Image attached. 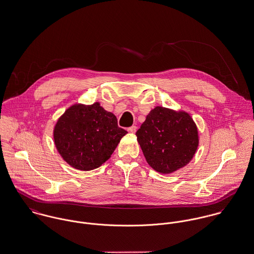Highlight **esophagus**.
Instances as JSON below:
<instances>
[{
    "label": "esophagus",
    "mask_w": 254,
    "mask_h": 254,
    "mask_svg": "<svg viewBox=\"0 0 254 254\" xmlns=\"http://www.w3.org/2000/svg\"><path fill=\"white\" fill-rule=\"evenodd\" d=\"M136 131H137V127L136 126H132L130 128H128V132L131 133V134H135Z\"/></svg>",
    "instance_id": "1"
}]
</instances>
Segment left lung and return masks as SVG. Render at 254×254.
Wrapping results in <instances>:
<instances>
[{
    "instance_id": "8db88e82",
    "label": "left lung",
    "mask_w": 254,
    "mask_h": 254,
    "mask_svg": "<svg viewBox=\"0 0 254 254\" xmlns=\"http://www.w3.org/2000/svg\"><path fill=\"white\" fill-rule=\"evenodd\" d=\"M148 165L158 173L171 174L192 160L198 145V129L189 114L156 107L136 133Z\"/></svg>"
}]
</instances>
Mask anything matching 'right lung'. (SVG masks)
<instances>
[{
    "label": "right lung",
    "mask_w": 254,
    "mask_h": 254,
    "mask_svg": "<svg viewBox=\"0 0 254 254\" xmlns=\"http://www.w3.org/2000/svg\"><path fill=\"white\" fill-rule=\"evenodd\" d=\"M126 134L118 127L116 116L96 102L88 106L74 104L67 109L54 126L53 139L69 166L91 171L111 158Z\"/></svg>",
    "instance_id": "1"
}]
</instances>
